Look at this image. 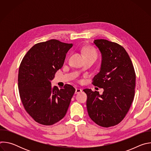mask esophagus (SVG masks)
<instances>
[{
    "mask_svg": "<svg viewBox=\"0 0 151 151\" xmlns=\"http://www.w3.org/2000/svg\"><path fill=\"white\" fill-rule=\"evenodd\" d=\"M82 92V90L81 88H76V91H75V94H78Z\"/></svg>",
    "mask_w": 151,
    "mask_h": 151,
    "instance_id": "34e87169",
    "label": "esophagus"
}]
</instances>
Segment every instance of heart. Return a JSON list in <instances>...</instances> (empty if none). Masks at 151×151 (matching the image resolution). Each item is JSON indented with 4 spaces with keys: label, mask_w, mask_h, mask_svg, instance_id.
Returning a JSON list of instances; mask_svg holds the SVG:
<instances>
[{
    "label": "heart",
    "mask_w": 151,
    "mask_h": 151,
    "mask_svg": "<svg viewBox=\"0 0 151 151\" xmlns=\"http://www.w3.org/2000/svg\"><path fill=\"white\" fill-rule=\"evenodd\" d=\"M83 52L85 57L92 56V57H95L96 58L97 57V52L96 50L91 47H85L83 50Z\"/></svg>",
    "instance_id": "1"
}]
</instances>
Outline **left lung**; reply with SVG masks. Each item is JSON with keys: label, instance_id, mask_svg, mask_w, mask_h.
Segmentation results:
<instances>
[{"label": "left lung", "instance_id": "1", "mask_svg": "<svg viewBox=\"0 0 151 151\" xmlns=\"http://www.w3.org/2000/svg\"><path fill=\"white\" fill-rule=\"evenodd\" d=\"M94 44L101 53L99 72L92 83L104 90L86 88L87 107L90 118L97 125L110 127L125 118L134 99L136 73L132 61L125 50L117 43L106 39L94 40Z\"/></svg>", "mask_w": 151, "mask_h": 151}]
</instances>
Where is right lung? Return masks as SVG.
<instances>
[{
	"label": "right lung",
	"instance_id": "1",
	"mask_svg": "<svg viewBox=\"0 0 151 151\" xmlns=\"http://www.w3.org/2000/svg\"><path fill=\"white\" fill-rule=\"evenodd\" d=\"M72 46L57 39L40 42L21 62L18 76L20 99L26 111L40 124L53 125L66 114L75 89L69 84L58 89L52 87L51 81L63 67Z\"/></svg>",
	"mask_w": 151,
	"mask_h": 151
}]
</instances>
